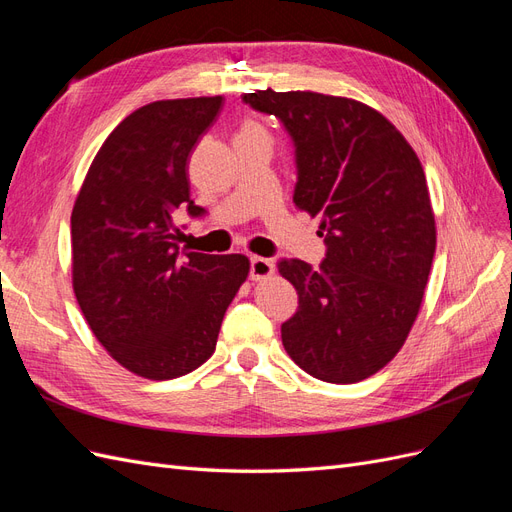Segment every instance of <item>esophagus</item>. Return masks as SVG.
Masks as SVG:
<instances>
[{
    "mask_svg": "<svg viewBox=\"0 0 512 512\" xmlns=\"http://www.w3.org/2000/svg\"><path fill=\"white\" fill-rule=\"evenodd\" d=\"M273 271H275V267L269 258H260V256L250 258V277L254 282L267 280L269 275H273Z\"/></svg>",
    "mask_w": 512,
    "mask_h": 512,
    "instance_id": "34e87169",
    "label": "esophagus"
}]
</instances>
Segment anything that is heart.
Segmentation results:
<instances>
[{
	"mask_svg": "<svg viewBox=\"0 0 512 512\" xmlns=\"http://www.w3.org/2000/svg\"><path fill=\"white\" fill-rule=\"evenodd\" d=\"M241 132H245V134H260V136H267V132L262 130L260 126H256V123H245V126L241 128ZM269 138V136H267Z\"/></svg>",
	"mask_w": 512,
	"mask_h": 512,
	"instance_id": "obj_1",
	"label": "heart"
}]
</instances>
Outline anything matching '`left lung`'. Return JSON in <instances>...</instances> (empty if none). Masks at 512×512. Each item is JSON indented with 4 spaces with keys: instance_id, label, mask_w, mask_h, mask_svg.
<instances>
[{
    "instance_id": "8db88e82",
    "label": "left lung",
    "mask_w": 512,
    "mask_h": 512,
    "mask_svg": "<svg viewBox=\"0 0 512 512\" xmlns=\"http://www.w3.org/2000/svg\"><path fill=\"white\" fill-rule=\"evenodd\" d=\"M243 102L275 115L294 143V205L320 218V269L280 260L299 309L282 344L309 376L352 384L404 346L423 303L433 252L427 179L393 123L359 100L316 91H254Z\"/></svg>"
}]
</instances>
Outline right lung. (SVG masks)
Here are the masks:
<instances>
[{"label":"right lung","instance_id":"right-lung-1","mask_svg":"<svg viewBox=\"0 0 512 512\" xmlns=\"http://www.w3.org/2000/svg\"><path fill=\"white\" fill-rule=\"evenodd\" d=\"M222 96L158 100L128 115L91 162L72 209V288L98 342L136 376L173 380L203 365L250 273L243 254L179 250L185 173Z\"/></svg>","mask_w":512,"mask_h":512}]
</instances>
